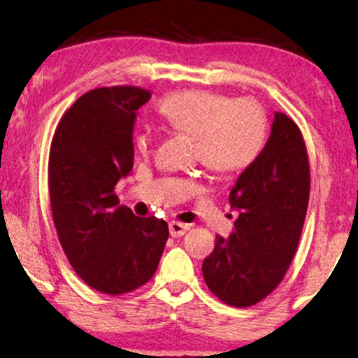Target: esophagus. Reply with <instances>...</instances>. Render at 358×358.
<instances>
[{"instance_id":"34e87169","label":"esophagus","mask_w":358,"mask_h":358,"mask_svg":"<svg viewBox=\"0 0 358 358\" xmlns=\"http://www.w3.org/2000/svg\"><path fill=\"white\" fill-rule=\"evenodd\" d=\"M189 229H190V224H185V222H179V221L169 222V234L173 237L184 236Z\"/></svg>"}]
</instances>
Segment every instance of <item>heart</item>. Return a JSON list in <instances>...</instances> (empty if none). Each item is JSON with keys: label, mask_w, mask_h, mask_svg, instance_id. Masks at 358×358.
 <instances>
[{"label": "heart", "mask_w": 358, "mask_h": 358, "mask_svg": "<svg viewBox=\"0 0 358 358\" xmlns=\"http://www.w3.org/2000/svg\"><path fill=\"white\" fill-rule=\"evenodd\" d=\"M159 113L174 131L195 138L196 157L215 173L243 171L257 162L266 145V111L255 100H236L210 90H182L164 96ZM153 142L150 127L136 137L142 153H147Z\"/></svg>", "instance_id": "b5f03b06"}]
</instances>
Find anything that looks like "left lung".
I'll return each instance as SVG.
<instances>
[{
  "mask_svg": "<svg viewBox=\"0 0 358 358\" xmlns=\"http://www.w3.org/2000/svg\"><path fill=\"white\" fill-rule=\"evenodd\" d=\"M310 196L303 137L291 117L274 113L258 159L239 176L229 203L239 211L231 236H216L201 265L206 286L232 307H250L282 281L297 250Z\"/></svg>",
  "mask_w": 358,
  "mask_h": 358,
  "instance_id": "left-lung-1",
  "label": "left lung"
}]
</instances>
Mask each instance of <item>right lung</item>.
Listing matches in <instances>:
<instances>
[{
    "label": "right lung",
    "mask_w": 358,
    "mask_h": 358,
    "mask_svg": "<svg viewBox=\"0 0 358 358\" xmlns=\"http://www.w3.org/2000/svg\"><path fill=\"white\" fill-rule=\"evenodd\" d=\"M152 93L101 87L64 113L50 148L48 189L61 247L98 292L121 295L157 271L169 229L119 205L115 187L134 166V122Z\"/></svg>",
    "instance_id": "obj_1"
}]
</instances>
